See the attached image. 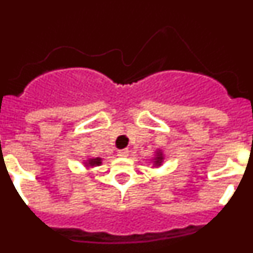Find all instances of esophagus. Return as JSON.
<instances>
[{
  "label": "esophagus",
  "instance_id": "34e87169",
  "mask_svg": "<svg viewBox=\"0 0 253 253\" xmlns=\"http://www.w3.org/2000/svg\"><path fill=\"white\" fill-rule=\"evenodd\" d=\"M118 156H119V157H122V158L128 157L129 151H128V149H120V151H118Z\"/></svg>",
  "mask_w": 253,
  "mask_h": 253
}]
</instances>
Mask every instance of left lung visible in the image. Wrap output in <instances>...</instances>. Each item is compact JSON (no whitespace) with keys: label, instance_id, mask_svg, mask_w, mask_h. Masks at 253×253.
I'll return each instance as SVG.
<instances>
[{"label":"left lung","instance_id":"8db88e82","mask_svg":"<svg viewBox=\"0 0 253 253\" xmlns=\"http://www.w3.org/2000/svg\"><path fill=\"white\" fill-rule=\"evenodd\" d=\"M163 160H165V156H163L162 149H157V151L154 152V157L153 160H152V162H153V167H160L163 163Z\"/></svg>","mask_w":253,"mask_h":253}]
</instances>
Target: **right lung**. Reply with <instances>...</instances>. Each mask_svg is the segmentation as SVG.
<instances>
[{
	"label": "right lung",
	"mask_w": 253,
	"mask_h": 253,
	"mask_svg": "<svg viewBox=\"0 0 253 253\" xmlns=\"http://www.w3.org/2000/svg\"><path fill=\"white\" fill-rule=\"evenodd\" d=\"M101 163H102L101 158L96 157V158H87V160L84 162V165L87 167V169H91V167L100 166Z\"/></svg>",
	"instance_id": "add662e5"
}]
</instances>
